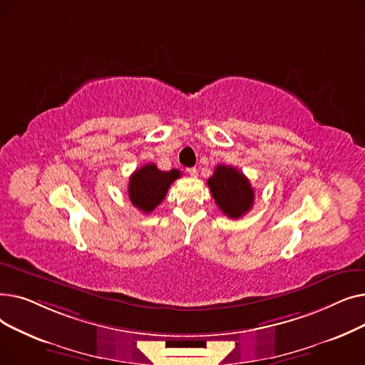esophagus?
I'll return each instance as SVG.
<instances>
[{
	"label": "esophagus",
	"instance_id": "obj_1",
	"mask_svg": "<svg viewBox=\"0 0 365 365\" xmlns=\"http://www.w3.org/2000/svg\"><path fill=\"white\" fill-rule=\"evenodd\" d=\"M186 171H187V175L192 178H197V175H198V170L195 167H189V168H186Z\"/></svg>",
	"mask_w": 365,
	"mask_h": 365
}]
</instances>
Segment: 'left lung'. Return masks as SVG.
Masks as SVG:
<instances>
[{
    "mask_svg": "<svg viewBox=\"0 0 365 365\" xmlns=\"http://www.w3.org/2000/svg\"><path fill=\"white\" fill-rule=\"evenodd\" d=\"M219 208L231 219L248 213L255 202V190L244 173L232 165L219 164L213 176L207 180Z\"/></svg>",
    "mask_w": 365,
    "mask_h": 365,
    "instance_id": "obj_1",
    "label": "left lung"
}]
</instances>
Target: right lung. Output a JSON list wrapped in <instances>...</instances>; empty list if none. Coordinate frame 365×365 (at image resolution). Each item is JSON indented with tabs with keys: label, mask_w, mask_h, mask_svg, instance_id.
Listing matches in <instances>:
<instances>
[{
	"label": "right lung",
	"mask_w": 365,
	"mask_h": 365,
	"mask_svg": "<svg viewBox=\"0 0 365 365\" xmlns=\"http://www.w3.org/2000/svg\"><path fill=\"white\" fill-rule=\"evenodd\" d=\"M180 178V171L158 170L155 164H145L133 173L128 182V198L131 204L145 215L153 212L165 198L170 185Z\"/></svg>",
	"instance_id": "1"
}]
</instances>
